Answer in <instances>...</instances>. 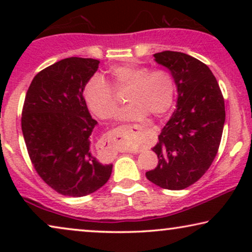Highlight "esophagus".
<instances>
[{
  "mask_svg": "<svg viewBox=\"0 0 252 252\" xmlns=\"http://www.w3.org/2000/svg\"><path fill=\"white\" fill-rule=\"evenodd\" d=\"M130 128H132L134 132L137 134V136H139L140 139H144V137H146V134H147L146 127H143L141 125H133V126H130Z\"/></svg>",
  "mask_w": 252,
  "mask_h": 252,
  "instance_id": "34e87169",
  "label": "esophagus"
}]
</instances>
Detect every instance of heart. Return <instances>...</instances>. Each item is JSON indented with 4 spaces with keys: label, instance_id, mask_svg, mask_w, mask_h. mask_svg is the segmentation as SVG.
Wrapping results in <instances>:
<instances>
[{
    "label": "heart",
    "instance_id": "obj_1",
    "mask_svg": "<svg viewBox=\"0 0 252 252\" xmlns=\"http://www.w3.org/2000/svg\"><path fill=\"white\" fill-rule=\"evenodd\" d=\"M113 87L127 91L126 105L119 112L120 120H141L151 113L163 116L172 106L175 84L170 72L164 68L150 70L147 66L120 65L109 71ZM85 102L99 119H109L118 108V97L113 88L101 75L94 74L82 88Z\"/></svg>",
    "mask_w": 252,
    "mask_h": 252
}]
</instances>
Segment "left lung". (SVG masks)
Instances as JSON below:
<instances>
[{
    "label": "left lung",
    "instance_id": "1",
    "mask_svg": "<svg viewBox=\"0 0 252 252\" xmlns=\"http://www.w3.org/2000/svg\"><path fill=\"white\" fill-rule=\"evenodd\" d=\"M154 56L174 78L178 104L153 148L158 165L146 177L160 188L181 190L198 181L215 160L225 124V101L216 77L201 61L170 50Z\"/></svg>",
    "mask_w": 252,
    "mask_h": 252
}]
</instances>
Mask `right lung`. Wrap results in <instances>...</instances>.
I'll use <instances>...</instances> for the list:
<instances>
[{"label": "right lung", "instance_id": "add662e5", "mask_svg": "<svg viewBox=\"0 0 252 252\" xmlns=\"http://www.w3.org/2000/svg\"><path fill=\"white\" fill-rule=\"evenodd\" d=\"M93 58L70 57L40 71L31 82L22 111V130L31 163L58 194L89 195L108 182L112 165L91 150L92 118L82 88L97 71Z\"/></svg>", "mask_w": 252, "mask_h": 252}]
</instances>
